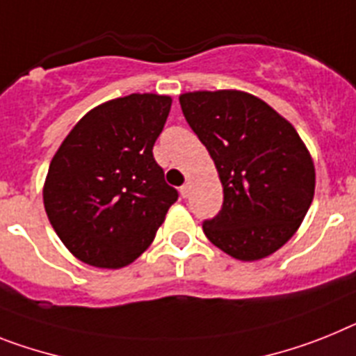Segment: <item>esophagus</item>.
<instances>
[{
    "label": "esophagus",
    "mask_w": 356,
    "mask_h": 356,
    "mask_svg": "<svg viewBox=\"0 0 356 356\" xmlns=\"http://www.w3.org/2000/svg\"><path fill=\"white\" fill-rule=\"evenodd\" d=\"M179 192H181V195H183L184 199H186V197L190 195V184H188V183L183 184V186L179 188Z\"/></svg>",
    "instance_id": "1"
}]
</instances>
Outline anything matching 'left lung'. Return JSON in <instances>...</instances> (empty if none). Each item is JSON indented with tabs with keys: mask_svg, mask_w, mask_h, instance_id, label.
Returning a JSON list of instances; mask_svg holds the SVG:
<instances>
[{
	"mask_svg": "<svg viewBox=\"0 0 356 356\" xmlns=\"http://www.w3.org/2000/svg\"><path fill=\"white\" fill-rule=\"evenodd\" d=\"M179 103L222 183V208L202 222L204 235L238 261L275 253L315 193V166L297 130L246 92H188Z\"/></svg>",
	"mask_w": 356,
	"mask_h": 356,
	"instance_id": "1",
	"label": "left lung"
}]
</instances>
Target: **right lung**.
<instances>
[{"label":"right lung","mask_w":356,"mask_h":356,"mask_svg":"<svg viewBox=\"0 0 356 356\" xmlns=\"http://www.w3.org/2000/svg\"><path fill=\"white\" fill-rule=\"evenodd\" d=\"M172 97L130 94L86 113L65 137L43 188L44 211L74 257L128 266L154 241L177 190L154 159Z\"/></svg>","instance_id":"right-lung-1"}]
</instances>
